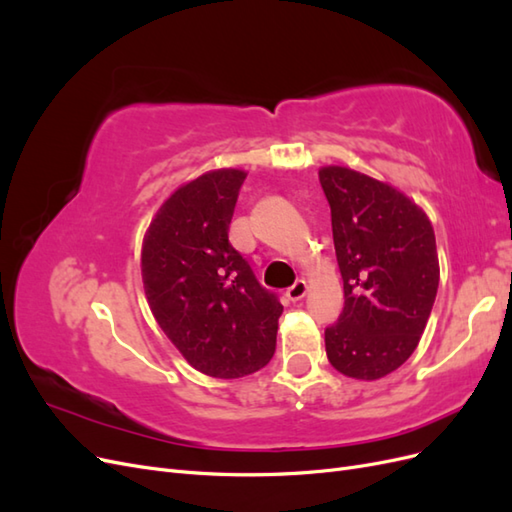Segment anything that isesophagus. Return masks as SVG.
<instances>
[{
  "mask_svg": "<svg viewBox=\"0 0 512 512\" xmlns=\"http://www.w3.org/2000/svg\"><path fill=\"white\" fill-rule=\"evenodd\" d=\"M305 294H307V282L305 280H297L286 290V299L288 301H301Z\"/></svg>",
  "mask_w": 512,
  "mask_h": 512,
  "instance_id": "esophagus-1",
  "label": "esophagus"
}]
</instances>
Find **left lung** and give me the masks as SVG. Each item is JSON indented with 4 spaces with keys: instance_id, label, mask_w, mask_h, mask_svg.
<instances>
[{
    "instance_id": "obj_1",
    "label": "left lung",
    "mask_w": 512,
    "mask_h": 512,
    "mask_svg": "<svg viewBox=\"0 0 512 512\" xmlns=\"http://www.w3.org/2000/svg\"><path fill=\"white\" fill-rule=\"evenodd\" d=\"M344 309L324 331L329 363L378 380L416 350L440 284L436 235L425 211L393 185L346 166H322Z\"/></svg>"
}]
</instances>
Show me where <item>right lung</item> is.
Wrapping results in <instances>:
<instances>
[{
  "label": "right lung",
  "mask_w": 512,
  "mask_h": 512,
  "mask_svg": "<svg viewBox=\"0 0 512 512\" xmlns=\"http://www.w3.org/2000/svg\"><path fill=\"white\" fill-rule=\"evenodd\" d=\"M247 173L220 168L170 194L151 220L141 271L153 318L200 374L243 378L275 352L284 307L228 243Z\"/></svg>",
  "instance_id": "obj_1"
}]
</instances>
